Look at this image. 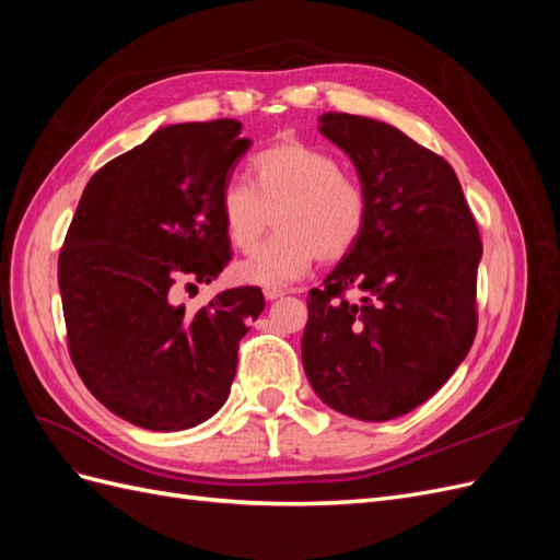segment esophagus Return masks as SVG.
<instances>
[{
  "label": "esophagus",
  "mask_w": 560,
  "mask_h": 560,
  "mask_svg": "<svg viewBox=\"0 0 560 560\" xmlns=\"http://www.w3.org/2000/svg\"><path fill=\"white\" fill-rule=\"evenodd\" d=\"M287 292L284 290H280V287H266L264 290V296L268 299V301H276V299H280V296H284Z\"/></svg>",
  "instance_id": "obj_1"
}]
</instances>
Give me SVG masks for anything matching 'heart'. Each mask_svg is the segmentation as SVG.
I'll return each instance as SVG.
<instances>
[{"label": "heart", "mask_w": 560, "mask_h": 560, "mask_svg": "<svg viewBox=\"0 0 560 560\" xmlns=\"http://www.w3.org/2000/svg\"><path fill=\"white\" fill-rule=\"evenodd\" d=\"M247 175L249 184L233 179L219 194L229 243L253 252L273 213L279 233L235 266L241 282L284 287L306 276L315 259L341 261L360 245L369 198L329 151L306 142L273 144L252 156Z\"/></svg>", "instance_id": "obj_1"}]
</instances>
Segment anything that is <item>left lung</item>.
Listing matches in <instances>:
<instances>
[{
    "label": "left lung",
    "mask_w": 560,
    "mask_h": 560,
    "mask_svg": "<svg viewBox=\"0 0 560 560\" xmlns=\"http://www.w3.org/2000/svg\"><path fill=\"white\" fill-rule=\"evenodd\" d=\"M319 124L358 167L369 224L308 294L303 369L334 411L393 420L428 401L477 336V219L453 167L395 126L354 114Z\"/></svg>",
    "instance_id": "1"
}]
</instances>
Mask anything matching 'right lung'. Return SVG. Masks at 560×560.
Here are the masks:
<instances>
[{
    "instance_id": "obj_1",
    "label": "right lung",
    "mask_w": 560,
    "mask_h": 560,
    "mask_svg": "<svg viewBox=\"0 0 560 560\" xmlns=\"http://www.w3.org/2000/svg\"><path fill=\"white\" fill-rule=\"evenodd\" d=\"M241 121L179 124L91 177L58 257L67 350L91 395L132 425L175 432L222 409L266 301L233 287L189 311L233 252L219 194L252 147Z\"/></svg>"
}]
</instances>
